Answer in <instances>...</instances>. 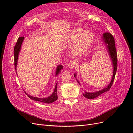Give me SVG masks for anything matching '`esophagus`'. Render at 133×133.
<instances>
[{
  "instance_id": "obj_1",
  "label": "esophagus",
  "mask_w": 133,
  "mask_h": 133,
  "mask_svg": "<svg viewBox=\"0 0 133 133\" xmlns=\"http://www.w3.org/2000/svg\"><path fill=\"white\" fill-rule=\"evenodd\" d=\"M75 61H72H72H70L69 63H68V67L69 68H73L75 66Z\"/></svg>"
}]
</instances>
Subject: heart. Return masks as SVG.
I'll return each instance as SVG.
<instances>
[{
	"label": "heart",
	"mask_w": 133,
	"mask_h": 133,
	"mask_svg": "<svg viewBox=\"0 0 133 133\" xmlns=\"http://www.w3.org/2000/svg\"><path fill=\"white\" fill-rule=\"evenodd\" d=\"M94 38L93 33L90 31L85 32L81 29L73 30L69 37V41L71 43L77 42L73 48V54L76 57L83 55L91 45Z\"/></svg>",
	"instance_id": "1"
}]
</instances>
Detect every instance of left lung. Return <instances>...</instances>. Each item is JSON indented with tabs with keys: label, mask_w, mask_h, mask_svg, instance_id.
I'll list each match as a JSON object with an SVG mask.
<instances>
[{
	"label": "left lung",
	"mask_w": 133,
	"mask_h": 133,
	"mask_svg": "<svg viewBox=\"0 0 133 133\" xmlns=\"http://www.w3.org/2000/svg\"><path fill=\"white\" fill-rule=\"evenodd\" d=\"M102 39L103 42H104V44L106 45V47H107L108 52H109L111 60H112V64H113V75L112 77L110 83L109 84L105 87L104 89L96 91L94 92H87L85 91L84 93H83V95L86 98L88 99H94L96 97L99 96L103 93L108 91L113 84L114 79L115 78V76H116V74L117 72V64H118V60H117V53L116 49V45H115V42H114V38L112 35L108 32H104L103 35ZM76 74L75 73L74 75V76L75 78H76ZM76 81L80 85V83L78 82V81L76 79Z\"/></svg>",
	"instance_id": "8db88e82"
}]
</instances>
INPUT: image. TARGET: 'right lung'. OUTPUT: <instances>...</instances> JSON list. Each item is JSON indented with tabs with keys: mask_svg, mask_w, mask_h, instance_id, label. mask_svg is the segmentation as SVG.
Listing matches in <instances>:
<instances>
[{
	"mask_svg": "<svg viewBox=\"0 0 133 133\" xmlns=\"http://www.w3.org/2000/svg\"><path fill=\"white\" fill-rule=\"evenodd\" d=\"M24 40V37H20L17 39L16 43L15 44V45L14 46V65H15V69H16V66H17V60H18V57H19V52L21 50V47L22 45V42ZM63 67L62 65H60L57 66L56 68V76H57L58 74L60 73V70L63 69ZM57 83L56 84L54 92L52 93V94L50 96L48 97H46V98H38V97H33L29 95L28 94H26L25 92V94L27 95L29 98L31 99H32L34 101H36L44 103H46V104H50L51 103L54 102L58 99V95H57Z\"/></svg>",
	"mask_w": 133,
	"mask_h": 133,
	"instance_id": "right-lung-1",
	"label": "right lung"
}]
</instances>
